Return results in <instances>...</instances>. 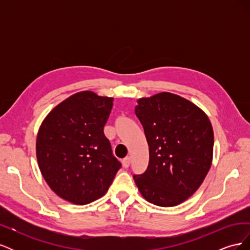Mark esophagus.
<instances>
[{
	"instance_id": "esophagus-1",
	"label": "esophagus",
	"mask_w": 250,
	"mask_h": 250,
	"mask_svg": "<svg viewBox=\"0 0 250 250\" xmlns=\"http://www.w3.org/2000/svg\"><path fill=\"white\" fill-rule=\"evenodd\" d=\"M123 166H124V168H128L129 167V165H130V156H126L124 160H123Z\"/></svg>"
}]
</instances>
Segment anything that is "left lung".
<instances>
[{
	"instance_id": "8db88e82",
	"label": "left lung",
	"mask_w": 250,
	"mask_h": 250,
	"mask_svg": "<svg viewBox=\"0 0 250 250\" xmlns=\"http://www.w3.org/2000/svg\"><path fill=\"white\" fill-rule=\"evenodd\" d=\"M149 146L145 173L133 175L142 196L158 207H175L203 183L213 161L214 131L197 105L171 93L141 98L135 106Z\"/></svg>"
}]
</instances>
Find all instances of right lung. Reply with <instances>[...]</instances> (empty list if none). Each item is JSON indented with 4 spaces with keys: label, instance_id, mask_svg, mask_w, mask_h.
Segmentation results:
<instances>
[{
    "label": "right lung",
    "instance_id": "add662e5",
    "mask_svg": "<svg viewBox=\"0 0 250 250\" xmlns=\"http://www.w3.org/2000/svg\"><path fill=\"white\" fill-rule=\"evenodd\" d=\"M113 98L90 90L72 95L44 118L36 139V157L51 190L79 206L108 191L121 163L104 135Z\"/></svg>",
    "mask_w": 250,
    "mask_h": 250
}]
</instances>
